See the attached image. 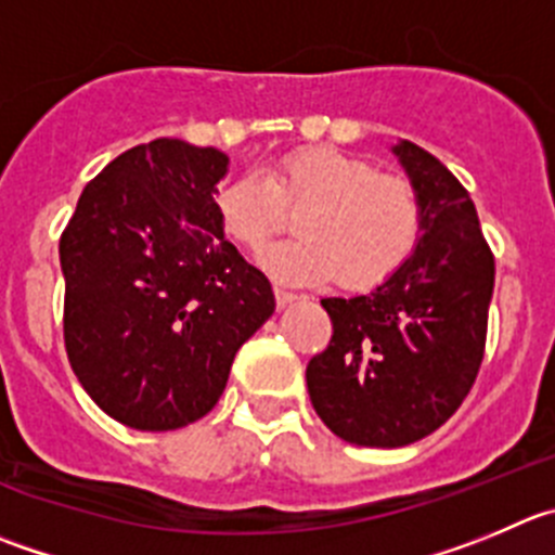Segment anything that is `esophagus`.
Wrapping results in <instances>:
<instances>
[{
	"label": "esophagus",
	"mask_w": 555,
	"mask_h": 555,
	"mask_svg": "<svg viewBox=\"0 0 555 555\" xmlns=\"http://www.w3.org/2000/svg\"><path fill=\"white\" fill-rule=\"evenodd\" d=\"M274 299H278V308H288L292 302H297V294L294 292H286V288L274 286Z\"/></svg>",
	"instance_id": "34e87169"
}]
</instances>
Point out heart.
I'll return each mask as SVG.
<instances>
[{
    "label": "heart",
    "instance_id": "b5f03b06",
    "mask_svg": "<svg viewBox=\"0 0 555 555\" xmlns=\"http://www.w3.org/2000/svg\"><path fill=\"white\" fill-rule=\"evenodd\" d=\"M215 212L234 245L258 253L299 212V236L274 245L263 263L292 283L335 278L346 288L389 281L420 247V193L398 173H378L360 155L305 146L261 173H240L215 190Z\"/></svg>",
    "mask_w": 555,
    "mask_h": 555
}]
</instances>
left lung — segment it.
I'll list each match as a JSON object with an SVG mask.
<instances>
[{
    "mask_svg": "<svg viewBox=\"0 0 555 555\" xmlns=\"http://www.w3.org/2000/svg\"><path fill=\"white\" fill-rule=\"evenodd\" d=\"M395 155L425 212L420 247L376 292L321 299L332 337L305 371L315 414L360 447L414 444L461 409L493 297V250L468 190L411 141Z\"/></svg>",
    "mask_w": 555,
    "mask_h": 555,
    "instance_id": "1",
    "label": "left lung"
}]
</instances>
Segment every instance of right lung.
Wrapping results in <instances>:
<instances>
[{"instance_id": "add662e5", "label": "right lung", "mask_w": 555, "mask_h": 555, "mask_svg": "<svg viewBox=\"0 0 555 555\" xmlns=\"http://www.w3.org/2000/svg\"><path fill=\"white\" fill-rule=\"evenodd\" d=\"M215 146L155 139L83 188L60 240L65 351L89 398L135 430L202 420L242 343L272 315L269 281L223 236Z\"/></svg>"}]
</instances>
